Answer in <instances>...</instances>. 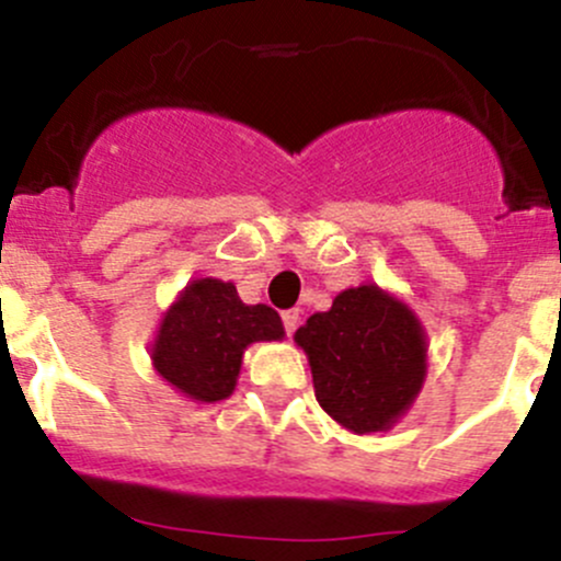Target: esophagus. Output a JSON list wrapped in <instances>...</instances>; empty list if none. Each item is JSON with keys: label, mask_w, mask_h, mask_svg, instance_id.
<instances>
[{"label": "esophagus", "mask_w": 561, "mask_h": 561, "mask_svg": "<svg viewBox=\"0 0 561 561\" xmlns=\"http://www.w3.org/2000/svg\"><path fill=\"white\" fill-rule=\"evenodd\" d=\"M282 325H285L287 334H293L298 325V309H287V312H282Z\"/></svg>", "instance_id": "esophagus-1"}]
</instances>
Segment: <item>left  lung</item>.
Listing matches in <instances>:
<instances>
[{
	"label": "left lung",
	"mask_w": 561,
	"mask_h": 561,
	"mask_svg": "<svg viewBox=\"0 0 561 561\" xmlns=\"http://www.w3.org/2000/svg\"><path fill=\"white\" fill-rule=\"evenodd\" d=\"M314 397L353 433H378L408 411L425 380V334L405 304L373 285L340 293L296 331Z\"/></svg>",
	"instance_id": "1"
}]
</instances>
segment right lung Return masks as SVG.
Returning <instances> with one entry per match:
<instances>
[{"instance_id":"add662e5","label":"right lung","mask_w":561,"mask_h":561,"mask_svg":"<svg viewBox=\"0 0 561 561\" xmlns=\"http://www.w3.org/2000/svg\"><path fill=\"white\" fill-rule=\"evenodd\" d=\"M282 334L279 314L265 304L247 307L232 282L197 279L167 312L153 364L192 400L216 402L236 389L247 345Z\"/></svg>"}]
</instances>
